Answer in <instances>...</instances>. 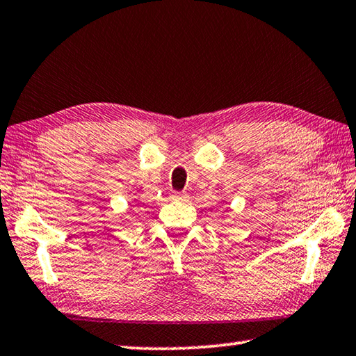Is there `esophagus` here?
<instances>
[{"label": "esophagus", "mask_w": 356, "mask_h": 356, "mask_svg": "<svg viewBox=\"0 0 356 356\" xmlns=\"http://www.w3.org/2000/svg\"><path fill=\"white\" fill-rule=\"evenodd\" d=\"M172 197H174V200H184V197H185V193H180V191H177V193H174Z\"/></svg>", "instance_id": "obj_1"}]
</instances>
